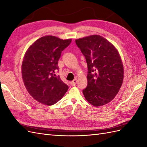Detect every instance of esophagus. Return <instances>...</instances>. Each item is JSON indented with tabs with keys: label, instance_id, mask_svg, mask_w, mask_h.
I'll use <instances>...</instances> for the list:
<instances>
[{
	"label": "esophagus",
	"instance_id": "obj_1",
	"mask_svg": "<svg viewBox=\"0 0 147 147\" xmlns=\"http://www.w3.org/2000/svg\"><path fill=\"white\" fill-rule=\"evenodd\" d=\"M77 83V79H74L72 82H70V84L72 86H75V85H76Z\"/></svg>",
	"mask_w": 147,
	"mask_h": 147
}]
</instances>
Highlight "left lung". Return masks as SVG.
Listing matches in <instances>:
<instances>
[{
  "instance_id": "8db88e82",
  "label": "left lung",
  "mask_w": 147,
  "mask_h": 147,
  "mask_svg": "<svg viewBox=\"0 0 147 147\" xmlns=\"http://www.w3.org/2000/svg\"><path fill=\"white\" fill-rule=\"evenodd\" d=\"M88 65L85 99L98 107L112 100L121 88L124 77L122 61L117 48L100 35H92L75 40Z\"/></svg>"
}]
</instances>
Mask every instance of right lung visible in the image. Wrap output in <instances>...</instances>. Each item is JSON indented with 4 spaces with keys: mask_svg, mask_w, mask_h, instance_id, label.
<instances>
[{
    "mask_svg": "<svg viewBox=\"0 0 147 147\" xmlns=\"http://www.w3.org/2000/svg\"><path fill=\"white\" fill-rule=\"evenodd\" d=\"M71 42L47 35L37 40L25 53L22 77L29 94L40 103L53 105L67 91L69 86L56 74L61 53Z\"/></svg>",
    "mask_w": 147,
    "mask_h": 147,
    "instance_id": "right-lung-1",
    "label": "right lung"
}]
</instances>
